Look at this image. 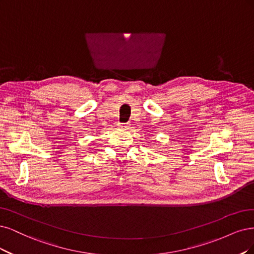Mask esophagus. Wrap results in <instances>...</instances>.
Here are the masks:
<instances>
[{
	"label": "esophagus",
	"instance_id": "1",
	"mask_svg": "<svg viewBox=\"0 0 254 254\" xmlns=\"http://www.w3.org/2000/svg\"><path fill=\"white\" fill-rule=\"evenodd\" d=\"M129 124L127 122V124H118V127H121V128H125V129H127V128H129Z\"/></svg>",
	"mask_w": 254,
	"mask_h": 254
}]
</instances>
